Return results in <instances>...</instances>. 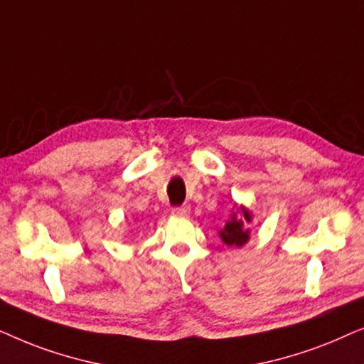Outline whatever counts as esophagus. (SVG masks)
Masks as SVG:
<instances>
[{
	"label": "esophagus",
	"mask_w": 364,
	"mask_h": 364,
	"mask_svg": "<svg viewBox=\"0 0 364 364\" xmlns=\"http://www.w3.org/2000/svg\"><path fill=\"white\" fill-rule=\"evenodd\" d=\"M188 212H191V208H188L187 205H178V207L172 208V213L176 217H187Z\"/></svg>",
	"instance_id": "34e87169"
}]
</instances>
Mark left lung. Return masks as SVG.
Here are the masks:
<instances>
[{
    "mask_svg": "<svg viewBox=\"0 0 364 364\" xmlns=\"http://www.w3.org/2000/svg\"><path fill=\"white\" fill-rule=\"evenodd\" d=\"M240 218H237L235 213H233L230 220H228L225 223V227H223V230H220L222 240L225 242L228 247H242L243 243L248 242V233L250 232L247 230L245 225L252 220V215L250 212L243 207H240Z\"/></svg>",
    "mask_w": 364,
    "mask_h": 364,
    "instance_id": "left-lung-1",
    "label": "left lung"
}]
</instances>
